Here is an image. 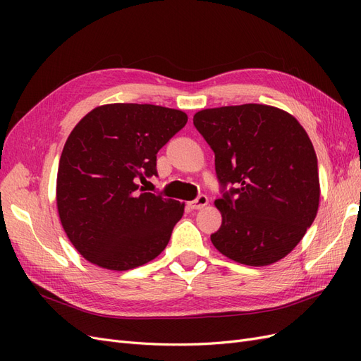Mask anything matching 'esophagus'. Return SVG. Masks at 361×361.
<instances>
[{
    "mask_svg": "<svg viewBox=\"0 0 361 361\" xmlns=\"http://www.w3.org/2000/svg\"><path fill=\"white\" fill-rule=\"evenodd\" d=\"M207 202H209V200H207V197H206V195H199V197L197 199H195V200H192V202H190L188 203V206L191 207V209H202V207H204L206 204H207Z\"/></svg>",
    "mask_w": 361,
    "mask_h": 361,
    "instance_id": "obj_1",
    "label": "esophagus"
}]
</instances>
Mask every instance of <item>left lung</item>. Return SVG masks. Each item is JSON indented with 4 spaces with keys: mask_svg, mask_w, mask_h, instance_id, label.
Returning a JSON list of instances; mask_svg holds the SVG:
<instances>
[{
    "mask_svg": "<svg viewBox=\"0 0 361 361\" xmlns=\"http://www.w3.org/2000/svg\"><path fill=\"white\" fill-rule=\"evenodd\" d=\"M194 126L215 154L223 223L211 235L226 257L265 267L288 256L319 206L318 159L298 120L276 106L207 108ZM229 190H226V187Z\"/></svg>",
    "mask_w": 361,
    "mask_h": 361,
    "instance_id": "left-lung-1",
    "label": "left lung"
}]
</instances>
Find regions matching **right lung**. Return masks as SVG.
Wrapping results in <instances>:
<instances>
[{
	"instance_id": "add662e5",
	"label": "right lung",
	"mask_w": 361,
	"mask_h": 361,
	"mask_svg": "<svg viewBox=\"0 0 361 361\" xmlns=\"http://www.w3.org/2000/svg\"><path fill=\"white\" fill-rule=\"evenodd\" d=\"M183 111L150 104H108L84 116L63 147L57 209L69 241L92 264L126 271L167 247L183 203L145 192L157 154L187 125Z\"/></svg>"
}]
</instances>
